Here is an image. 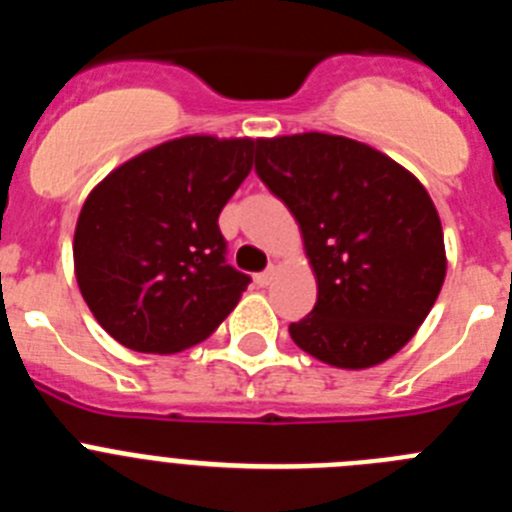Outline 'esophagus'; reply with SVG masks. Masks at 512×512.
I'll use <instances>...</instances> for the list:
<instances>
[{
	"label": "esophagus",
	"mask_w": 512,
	"mask_h": 512,
	"mask_svg": "<svg viewBox=\"0 0 512 512\" xmlns=\"http://www.w3.org/2000/svg\"><path fill=\"white\" fill-rule=\"evenodd\" d=\"M274 277H277V269L271 266V269H266V271H261V274H256V284H259V287H269V284L274 282Z\"/></svg>",
	"instance_id": "1"
}]
</instances>
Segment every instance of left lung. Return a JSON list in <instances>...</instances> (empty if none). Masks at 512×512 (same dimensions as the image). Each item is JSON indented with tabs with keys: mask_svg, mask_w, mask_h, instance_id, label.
Returning a JSON list of instances; mask_svg holds the SVG:
<instances>
[{
	"mask_svg": "<svg viewBox=\"0 0 512 512\" xmlns=\"http://www.w3.org/2000/svg\"><path fill=\"white\" fill-rule=\"evenodd\" d=\"M256 174L300 223L318 279L292 341L338 369L395 356L446 277L441 217L423 184L372 146L328 133L259 140Z\"/></svg>",
	"mask_w": 512,
	"mask_h": 512,
	"instance_id": "8db88e82",
	"label": "left lung"
}]
</instances>
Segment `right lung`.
I'll use <instances>...</instances> for the list:
<instances>
[{
  "instance_id": "1",
  "label": "right lung",
  "mask_w": 512,
  "mask_h": 512,
  "mask_svg": "<svg viewBox=\"0 0 512 512\" xmlns=\"http://www.w3.org/2000/svg\"><path fill=\"white\" fill-rule=\"evenodd\" d=\"M259 140L184 135L117 166L89 192L74 233L81 297L117 343L176 354L205 341L251 277L225 261L217 217Z\"/></svg>"
}]
</instances>
